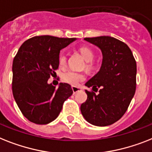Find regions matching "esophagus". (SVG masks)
<instances>
[{
    "label": "esophagus",
    "mask_w": 152,
    "mask_h": 152,
    "mask_svg": "<svg viewBox=\"0 0 152 152\" xmlns=\"http://www.w3.org/2000/svg\"><path fill=\"white\" fill-rule=\"evenodd\" d=\"M72 91H73V94H76V92L81 91V88H80V87H75V86H72Z\"/></svg>",
    "instance_id": "esophagus-1"
}]
</instances>
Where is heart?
<instances>
[{"label": "heart", "mask_w": 152, "mask_h": 152, "mask_svg": "<svg viewBox=\"0 0 152 152\" xmlns=\"http://www.w3.org/2000/svg\"><path fill=\"white\" fill-rule=\"evenodd\" d=\"M80 54L83 57V58L87 61V68L89 69H93L94 63L92 60L94 58V52L91 48L87 46L81 47L79 49ZM58 62L60 65L63 66L67 62V58L64 52H61L58 56ZM85 79V75L83 73H80V72H76L73 71H67L64 72L62 75V80L65 82L69 83L72 85L78 84L80 81H82Z\"/></svg>", "instance_id": "obj_1"}]
</instances>
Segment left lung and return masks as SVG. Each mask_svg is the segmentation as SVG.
Instances as JSON below:
<instances>
[{
	"instance_id": "left-lung-1",
	"label": "left lung",
	"mask_w": 152,
	"mask_h": 152,
	"mask_svg": "<svg viewBox=\"0 0 152 152\" xmlns=\"http://www.w3.org/2000/svg\"><path fill=\"white\" fill-rule=\"evenodd\" d=\"M84 40L102 50L103 59L99 72L85 84L93 91H85L87 99L80 110L88 123L105 126L120 119L127 110L136 91L137 63L129 47L115 38L102 36Z\"/></svg>"
}]
</instances>
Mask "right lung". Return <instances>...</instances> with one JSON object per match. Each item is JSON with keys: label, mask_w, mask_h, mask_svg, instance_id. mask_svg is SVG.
<instances>
[{"label": "right lung", "mask_w": 152, "mask_h": 152, "mask_svg": "<svg viewBox=\"0 0 152 152\" xmlns=\"http://www.w3.org/2000/svg\"><path fill=\"white\" fill-rule=\"evenodd\" d=\"M76 38L52 36L33 37L22 44L12 64V93L16 104L28 120L48 124L61 112L63 103L72 94L69 84H48L59 65L60 50Z\"/></svg>", "instance_id": "add662e5"}]
</instances>
